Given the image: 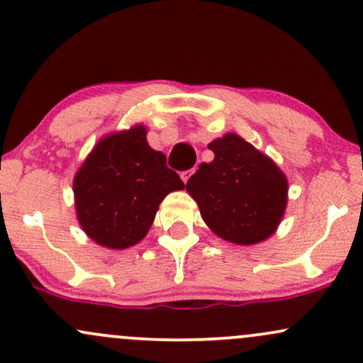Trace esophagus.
Segmentation results:
<instances>
[{
	"label": "esophagus",
	"mask_w": 363,
	"mask_h": 363,
	"mask_svg": "<svg viewBox=\"0 0 363 363\" xmlns=\"http://www.w3.org/2000/svg\"><path fill=\"white\" fill-rule=\"evenodd\" d=\"M193 174H194V169L186 170V172L181 174V179H182V181H184V182H187V181H189V179H191V176H193Z\"/></svg>",
	"instance_id": "34e87169"
}]
</instances>
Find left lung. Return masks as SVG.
<instances>
[{"label":"left lung","instance_id":"8db88e82","mask_svg":"<svg viewBox=\"0 0 363 363\" xmlns=\"http://www.w3.org/2000/svg\"><path fill=\"white\" fill-rule=\"evenodd\" d=\"M208 148L215 153L213 162L199 165L186 184L205 223L232 244L252 245L269 239L289 201L285 174L235 133L213 140Z\"/></svg>","mask_w":363,"mask_h":363}]
</instances>
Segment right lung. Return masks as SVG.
<instances>
[{"instance_id":"add662e5","label":"right lung","mask_w":363,"mask_h":363,"mask_svg":"<svg viewBox=\"0 0 363 363\" xmlns=\"http://www.w3.org/2000/svg\"><path fill=\"white\" fill-rule=\"evenodd\" d=\"M181 189L184 182L136 124L104 136L83 160L73 179L74 210L94 242L128 249L148 234L165 196Z\"/></svg>"}]
</instances>
